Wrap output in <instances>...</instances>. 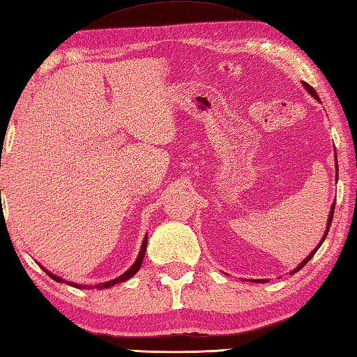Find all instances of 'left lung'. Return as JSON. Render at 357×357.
<instances>
[{
	"mask_svg": "<svg viewBox=\"0 0 357 357\" xmlns=\"http://www.w3.org/2000/svg\"><path fill=\"white\" fill-rule=\"evenodd\" d=\"M301 84H303V86H305V89H306V91L309 93V95H311L312 98H315V99H317L319 100V102H321V100L319 99V96H317V93H315V90L312 89V86L311 85H307L306 82H301ZM335 160H337V153H335ZM339 178V166H337V161H335V180H337ZM334 208H335V202H334V204L331 205V211H329V216H328V220H326V227H325V233H324V236H321V239H320V242H319V245L317 247H315L314 248V250L311 252V253H309L307 255V257L303 259V261H301L300 262V264L297 266V267H295L294 268V271L291 272V275H294L295 272H298L300 271V268H303L305 266H306V262L309 261V259H311L312 257H314V255H315V252H317L319 250V248H320V245L321 244H324V241H325V238H326V234H328V231H329V227H331V222H333V214H334ZM252 281H255V283H266V281H268V280H252Z\"/></svg>",
	"mask_w": 357,
	"mask_h": 357,
	"instance_id": "left-lung-1",
	"label": "left lung"
}]
</instances>
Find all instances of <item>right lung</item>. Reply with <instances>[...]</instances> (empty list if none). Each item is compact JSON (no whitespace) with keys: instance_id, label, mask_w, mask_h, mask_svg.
<instances>
[{"instance_id":"obj_1","label":"right lung","mask_w":357,"mask_h":357,"mask_svg":"<svg viewBox=\"0 0 357 357\" xmlns=\"http://www.w3.org/2000/svg\"><path fill=\"white\" fill-rule=\"evenodd\" d=\"M146 247H147V234H146L144 239H143V244H141V248H139L138 257H137L135 262H133V264L130 266V268H127V271H126L123 275H119V277H118V278H115V280L105 281V283H99V284H95V286H89V284H77V283H73V281H66V280H63L62 277H57V275H54L52 272H50L48 268H45L42 264H40V262H38V266L42 267L43 271H45L46 273H48L50 277H51L54 281H57V283H65V284H70V286H73V287H77V289H109V287L115 286V284H118V283H124V281H127L129 278H132L133 275H135V273L139 271L141 264H143L144 255H146Z\"/></svg>"}]
</instances>
